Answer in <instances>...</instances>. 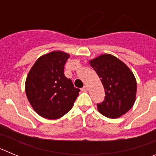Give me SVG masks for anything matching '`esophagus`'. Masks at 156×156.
Instances as JSON below:
<instances>
[{
  "instance_id": "34e87169",
  "label": "esophagus",
  "mask_w": 156,
  "mask_h": 156,
  "mask_svg": "<svg viewBox=\"0 0 156 156\" xmlns=\"http://www.w3.org/2000/svg\"><path fill=\"white\" fill-rule=\"evenodd\" d=\"M87 89H88L87 86V85H85L83 87L81 88V90H82V91H83V92H86V91H87Z\"/></svg>"
}]
</instances>
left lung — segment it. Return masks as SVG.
I'll return each instance as SVG.
<instances>
[{
  "instance_id": "8db88e82",
  "label": "left lung",
  "mask_w": 156,
  "mask_h": 156,
  "mask_svg": "<svg viewBox=\"0 0 156 156\" xmlns=\"http://www.w3.org/2000/svg\"><path fill=\"white\" fill-rule=\"evenodd\" d=\"M90 65L101 78L105 97L97 105L105 116L115 119L126 113L136 99L137 82L132 71L115 56L105 54L90 61Z\"/></svg>"
}]
</instances>
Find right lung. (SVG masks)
I'll use <instances>...</instances> for the list:
<instances>
[{
    "label": "right lung",
    "instance_id": "1",
    "mask_svg": "<svg viewBox=\"0 0 156 156\" xmlns=\"http://www.w3.org/2000/svg\"><path fill=\"white\" fill-rule=\"evenodd\" d=\"M69 55L57 51L37 59L26 80L25 90L34 111L48 119H56L72 108L79 95L64 74V66Z\"/></svg>",
    "mask_w": 156,
    "mask_h": 156
}]
</instances>
